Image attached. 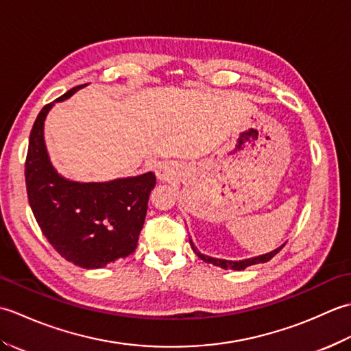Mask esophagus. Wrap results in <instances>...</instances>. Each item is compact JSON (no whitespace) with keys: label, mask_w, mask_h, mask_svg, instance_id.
Listing matches in <instances>:
<instances>
[{"label":"esophagus","mask_w":351,"mask_h":351,"mask_svg":"<svg viewBox=\"0 0 351 351\" xmlns=\"http://www.w3.org/2000/svg\"><path fill=\"white\" fill-rule=\"evenodd\" d=\"M155 173L160 181H171L176 176V169H175V166H171V164H169V162H162L158 167H156Z\"/></svg>","instance_id":"esophagus-1"}]
</instances>
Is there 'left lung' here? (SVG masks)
<instances>
[{"mask_svg": "<svg viewBox=\"0 0 351 351\" xmlns=\"http://www.w3.org/2000/svg\"><path fill=\"white\" fill-rule=\"evenodd\" d=\"M190 244H191V249H193V252L196 253V255L202 259V261H205V263H208V264H213V265H215V267H221V268H225V270H228V268H230V270H244L245 267H249V265H255V264H263V263H267V261H270L276 253H279V250L283 247V245L285 244H282L280 247H278V249H274L273 252H270V253H265V255H261V256H255V258H249V259H243V261H228V259H219V258H213V256H208V255H204V253H200L196 247H195V244H193V241L190 240Z\"/></svg>", "mask_w": 351, "mask_h": 351, "instance_id": "1", "label": "left lung"}]
</instances>
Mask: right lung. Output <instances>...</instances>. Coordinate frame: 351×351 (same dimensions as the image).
<instances>
[{
	"label": "right lung",
	"mask_w": 351,
	"mask_h": 351,
	"mask_svg": "<svg viewBox=\"0 0 351 351\" xmlns=\"http://www.w3.org/2000/svg\"><path fill=\"white\" fill-rule=\"evenodd\" d=\"M84 86L40 110L29 132L25 184L37 225L52 247L78 267L101 268L136 250L156 178L147 171L108 182H77L54 169L45 145V119L56 102Z\"/></svg>",
	"instance_id": "obj_1"
}]
</instances>
